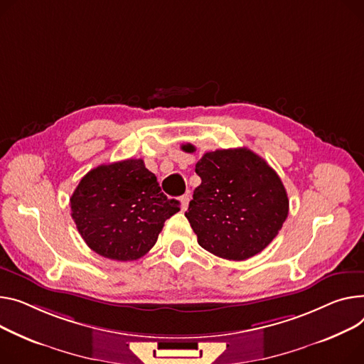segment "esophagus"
<instances>
[{"label": "esophagus", "instance_id": "1", "mask_svg": "<svg viewBox=\"0 0 364 364\" xmlns=\"http://www.w3.org/2000/svg\"><path fill=\"white\" fill-rule=\"evenodd\" d=\"M188 202H190V196H188V195H183V196L180 198V203H181V210H183V212L187 209Z\"/></svg>", "mask_w": 364, "mask_h": 364}]
</instances>
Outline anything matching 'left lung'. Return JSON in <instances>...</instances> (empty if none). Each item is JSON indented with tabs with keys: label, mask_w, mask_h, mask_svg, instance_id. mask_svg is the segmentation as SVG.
Instances as JSON below:
<instances>
[{
	"label": "left lung",
	"mask_w": 364,
	"mask_h": 364,
	"mask_svg": "<svg viewBox=\"0 0 364 364\" xmlns=\"http://www.w3.org/2000/svg\"><path fill=\"white\" fill-rule=\"evenodd\" d=\"M184 152H195L183 144ZM202 178L186 218L198 243L212 255L246 260L277 237L288 216V196L279 176L247 148L206 152L196 164Z\"/></svg>",
	"instance_id": "1"
}]
</instances>
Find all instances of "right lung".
<instances>
[{
	"mask_svg": "<svg viewBox=\"0 0 364 364\" xmlns=\"http://www.w3.org/2000/svg\"><path fill=\"white\" fill-rule=\"evenodd\" d=\"M70 208L93 252L130 262L155 246L164 223L180 210V202L164 195L143 159L130 158L90 169L71 195Z\"/></svg>",
	"mask_w": 364,
	"mask_h": 364,
	"instance_id": "obj_1",
	"label": "right lung"
}]
</instances>
